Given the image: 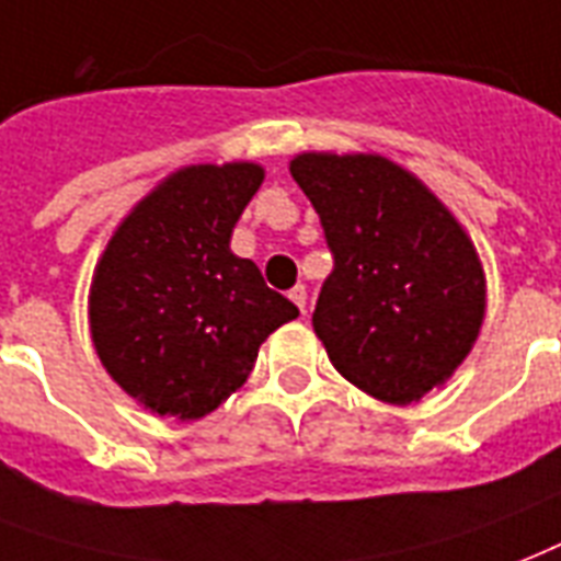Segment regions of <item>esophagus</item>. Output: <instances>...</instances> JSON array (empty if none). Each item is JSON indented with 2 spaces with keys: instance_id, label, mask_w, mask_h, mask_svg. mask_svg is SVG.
<instances>
[{
  "instance_id": "34e87169",
  "label": "esophagus",
  "mask_w": 561,
  "mask_h": 561,
  "mask_svg": "<svg viewBox=\"0 0 561 561\" xmlns=\"http://www.w3.org/2000/svg\"><path fill=\"white\" fill-rule=\"evenodd\" d=\"M288 297L294 299V302L299 306V311L306 314V297H309V294H306V285H294V288L288 290Z\"/></svg>"
}]
</instances>
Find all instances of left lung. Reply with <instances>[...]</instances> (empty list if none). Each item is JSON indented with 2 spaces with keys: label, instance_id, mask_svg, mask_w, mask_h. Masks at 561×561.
<instances>
[{
  "label": "left lung",
  "instance_id": "1",
  "mask_svg": "<svg viewBox=\"0 0 561 561\" xmlns=\"http://www.w3.org/2000/svg\"><path fill=\"white\" fill-rule=\"evenodd\" d=\"M332 252L311 314L329 362L382 403L405 405L468 356L485 279L473 243L426 187L379 156L290 161Z\"/></svg>",
  "mask_w": 561,
  "mask_h": 561
}]
</instances>
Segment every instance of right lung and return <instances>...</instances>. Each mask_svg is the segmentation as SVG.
Masks as SVG:
<instances>
[{
  "label": "right lung",
  "instance_id": "obj_1",
  "mask_svg": "<svg viewBox=\"0 0 561 561\" xmlns=\"http://www.w3.org/2000/svg\"><path fill=\"white\" fill-rule=\"evenodd\" d=\"M255 164L185 167L128 214L91 288V332L123 391L194 421L250 376L259 347L299 309L229 250L262 185Z\"/></svg>",
  "mask_w": 561,
  "mask_h": 561
}]
</instances>
